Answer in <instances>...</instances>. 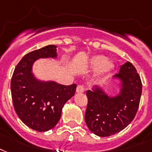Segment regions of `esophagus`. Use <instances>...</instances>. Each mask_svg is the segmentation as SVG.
Segmentation results:
<instances>
[{
  "instance_id": "1",
  "label": "esophagus",
  "mask_w": 152,
  "mask_h": 152,
  "mask_svg": "<svg viewBox=\"0 0 152 152\" xmlns=\"http://www.w3.org/2000/svg\"><path fill=\"white\" fill-rule=\"evenodd\" d=\"M85 91V88L82 86H77V89H76V92L78 93V94H81V93H83Z\"/></svg>"
}]
</instances>
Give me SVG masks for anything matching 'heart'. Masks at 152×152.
<instances>
[{
	"label": "heart",
	"mask_w": 152,
	"mask_h": 152,
	"mask_svg": "<svg viewBox=\"0 0 152 152\" xmlns=\"http://www.w3.org/2000/svg\"><path fill=\"white\" fill-rule=\"evenodd\" d=\"M100 72L102 74L109 72L113 67V63L110 60H105V57L103 55H96L90 59L89 66L93 69L98 67L99 66Z\"/></svg>",
	"instance_id": "obj_1"
}]
</instances>
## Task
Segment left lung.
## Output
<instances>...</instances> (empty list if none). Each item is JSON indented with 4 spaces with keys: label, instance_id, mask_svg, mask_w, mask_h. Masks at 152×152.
<instances>
[{
    "label": "left lung",
    "instance_id": "8db88e82",
    "mask_svg": "<svg viewBox=\"0 0 152 152\" xmlns=\"http://www.w3.org/2000/svg\"><path fill=\"white\" fill-rule=\"evenodd\" d=\"M114 77L121 82V92L116 97H109L97 86L86 91L85 121L89 130L98 136H109L122 131L138 110L142 82L136 68L127 62L121 66Z\"/></svg>",
    "mask_w": 152,
    "mask_h": 152
}]
</instances>
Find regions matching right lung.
I'll list each match as a JSON object with an SVG mask.
<instances>
[{"label":"right lung","mask_w":152,"mask_h":152,"mask_svg":"<svg viewBox=\"0 0 152 152\" xmlns=\"http://www.w3.org/2000/svg\"><path fill=\"white\" fill-rule=\"evenodd\" d=\"M56 46L48 45L25 55L14 70L11 80L13 106L19 118L33 130L46 132L59 121L63 105L75 95L77 85L42 82L31 73L40 58H56Z\"/></svg>","instance_id":"add662e5"}]
</instances>
